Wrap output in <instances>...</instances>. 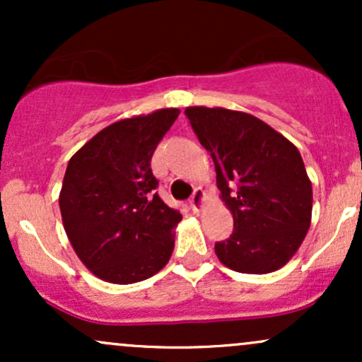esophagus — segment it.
<instances>
[{
  "instance_id": "esophagus-1",
  "label": "esophagus",
  "mask_w": 362,
  "mask_h": 362,
  "mask_svg": "<svg viewBox=\"0 0 362 362\" xmlns=\"http://www.w3.org/2000/svg\"><path fill=\"white\" fill-rule=\"evenodd\" d=\"M202 201H204V190L197 187V189L194 190L192 197H190V207H192L194 211H199L202 206Z\"/></svg>"
}]
</instances>
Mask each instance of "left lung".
I'll list each match as a JSON object with an SVG mask.
<instances>
[{
	"label": "left lung",
	"instance_id": "obj_1",
	"mask_svg": "<svg viewBox=\"0 0 362 362\" xmlns=\"http://www.w3.org/2000/svg\"><path fill=\"white\" fill-rule=\"evenodd\" d=\"M214 161L216 184L233 214V233L214 245L226 267L267 274L288 264L305 240L313 192L293 143L245 112L185 109Z\"/></svg>",
	"mask_w": 362,
	"mask_h": 362
}]
</instances>
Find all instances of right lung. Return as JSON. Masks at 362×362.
<instances>
[{"mask_svg": "<svg viewBox=\"0 0 362 362\" xmlns=\"http://www.w3.org/2000/svg\"><path fill=\"white\" fill-rule=\"evenodd\" d=\"M180 114L161 109L102 129L69 160L59 195L66 235L100 279L132 284L170 260L180 211L156 192L151 156Z\"/></svg>", "mask_w": 362, "mask_h": 362, "instance_id": "1", "label": "right lung"}]
</instances>
